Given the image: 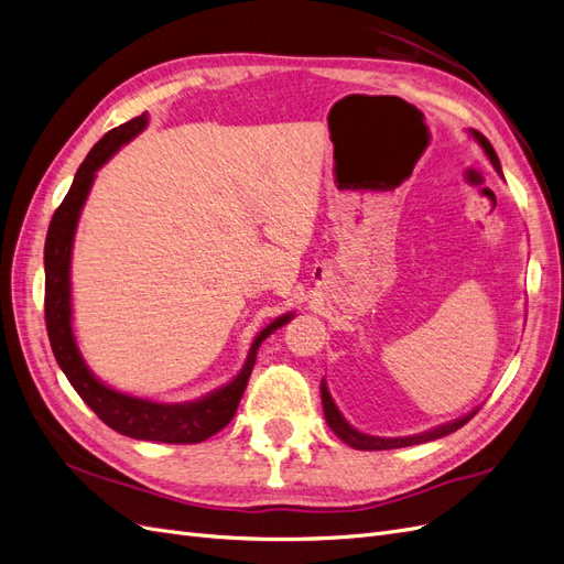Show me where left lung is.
Here are the masks:
<instances>
[{"label": "left lung", "instance_id": "8db88e82", "mask_svg": "<svg viewBox=\"0 0 564 564\" xmlns=\"http://www.w3.org/2000/svg\"><path fill=\"white\" fill-rule=\"evenodd\" d=\"M473 135H475V141L480 143L482 150L487 152V158H489V162L494 164V169H497V172L501 174V164H499V158H497V152H494L491 143L485 139V135H482L480 131H473ZM322 409H324V419H327L329 429H332L340 440H344L348 447H352V449H365V452H381V449L412 447V445H421V442H431V440H437V437H445V435L458 431L460 425H466V423L475 416V412H470V414L464 416V419L452 421V423H447V425H440V429H435V431L421 433V435H414V437H371V435H365V433H360V431H355L352 425L346 423V419L340 416V412L336 409V404H334V400H332V395H329V390H327V386H324V383H322Z\"/></svg>", "mask_w": 564, "mask_h": 564}]
</instances>
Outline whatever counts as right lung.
I'll return each instance as SVG.
<instances>
[{
  "label": "right lung",
  "instance_id": "add662e5",
  "mask_svg": "<svg viewBox=\"0 0 564 564\" xmlns=\"http://www.w3.org/2000/svg\"><path fill=\"white\" fill-rule=\"evenodd\" d=\"M145 124L148 115H141L108 131L104 139L91 148L87 160L82 162L70 191H67L61 207L54 212L44 245V319L56 362L61 365L67 381L77 390V395L94 409V414L100 421L127 437L169 442V445H195V442L207 440L220 429H226L232 421L237 404H240L245 395L251 369L256 365V350H259V346L272 332L282 327L284 322H289L292 313L278 317L253 338L247 362L242 371L237 373L235 381L197 402L158 404L150 400L131 398L124 395V392H117L104 386L87 369L75 346V336L70 327V253L77 218L84 207V199H87L91 191V183L98 169L122 148V143L131 141L135 133L143 131Z\"/></svg>",
  "mask_w": 564,
  "mask_h": 564
}]
</instances>
